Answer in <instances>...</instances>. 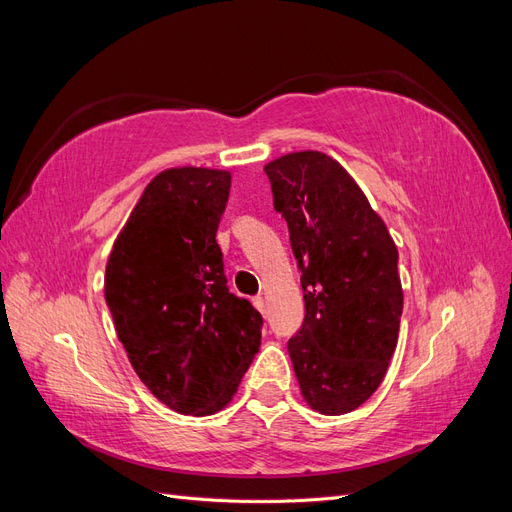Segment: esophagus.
I'll list each match as a JSON object with an SVG mask.
<instances>
[{
  "instance_id": "34e87169",
  "label": "esophagus",
  "mask_w": 512,
  "mask_h": 512,
  "mask_svg": "<svg viewBox=\"0 0 512 512\" xmlns=\"http://www.w3.org/2000/svg\"><path fill=\"white\" fill-rule=\"evenodd\" d=\"M252 303H254V307L258 309L260 314H265V299H262V297H254Z\"/></svg>"
}]
</instances>
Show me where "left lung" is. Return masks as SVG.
Masks as SVG:
<instances>
[{
    "label": "left lung",
    "instance_id": "obj_1",
    "mask_svg": "<svg viewBox=\"0 0 512 512\" xmlns=\"http://www.w3.org/2000/svg\"><path fill=\"white\" fill-rule=\"evenodd\" d=\"M265 173L301 269L305 320L288 339L294 376L312 410L352 412L376 393L397 346L404 290L395 241L327 153H286Z\"/></svg>",
    "mask_w": 512,
    "mask_h": 512
}]
</instances>
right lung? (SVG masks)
<instances>
[{
    "instance_id": "1",
    "label": "right lung",
    "mask_w": 512,
    "mask_h": 512,
    "mask_svg": "<svg viewBox=\"0 0 512 512\" xmlns=\"http://www.w3.org/2000/svg\"><path fill=\"white\" fill-rule=\"evenodd\" d=\"M230 173L162 170L117 235L104 297L147 389L179 414L230 404L260 348L262 316L228 292L218 235Z\"/></svg>"
}]
</instances>
